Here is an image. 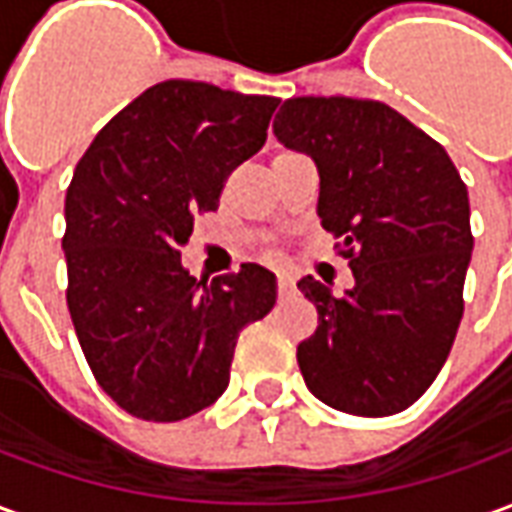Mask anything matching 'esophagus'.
<instances>
[{"mask_svg": "<svg viewBox=\"0 0 512 512\" xmlns=\"http://www.w3.org/2000/svg\"><path fill=\"white\" fill-rule=\"evenodd\" d=\"M277 290H279V296H288V293H293V279L285 277V274H279Z\"/></svg>", "mask_w": 512, "mask_h": 512, "instance_id": "obj_1", "label": "esophagus"}]
</instances>
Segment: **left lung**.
<instances>
[{
	"label": "left lung",
	"mask_w": 512,
	"mask_h": 512,
	"mask_svg": "<svg viewBox=\"0 0 512 512\" xmlns=\"http://www.w3.org/2000/svg\"><path fill=\"white\" fill-rule=\"evenodd\" d=\"M274 134L315 161L318 216L354 274L343 296L299 282L318 310L296 351L304 384L354 417L400 414L436 381L461 326L466 183L433 136L370 98H288Z\"/></svg>",
	"instance_id": "left-lung-1"
}]
</instances>
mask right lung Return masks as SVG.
Wrapping results in <instances>:
<instances>
[{"mask_svg": "<svg viewBox=\"0 0 512 512\" xmlns=\"http://www.w3.org/2000/svg\"><path fill=\"white\" fill-rule=\"evenodd\" d=\"M274 95L167 79L106 123L65 194L68 312L95 381L147 422L219 400L235 343L277 301L268 268L197 282L180 266L194 216L266 145Z\"/></svg>", "mask_w": 512, "mask_h": 512, "instance_id": "obj_1", "label": "right lung"}]
</instances>
